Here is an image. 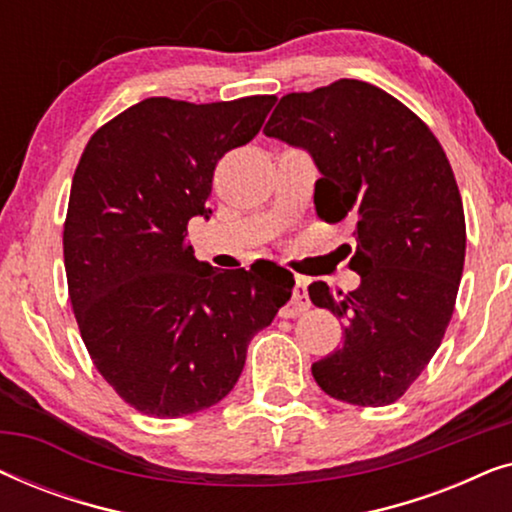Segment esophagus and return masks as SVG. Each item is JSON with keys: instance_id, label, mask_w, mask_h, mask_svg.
Wrapping results in <instances>:
<instances>
[{"instance_id": "1", "label": "esophagus", "mask_w": 512, "mask_h": 512, "mask_svg": "<svg viewBox=\"0 0 512 512\" xmlns=\"http://www.w3.org/2000/svg\"><path fill=\"white\" fill-rule=\"evenodd\" d=\"M307 310H310V298H307V286L305 282H296V286H293V296H291V303L284 307L282 317L286 319H293V317H300V314H305Z\"/></svg>"}]
</instances>
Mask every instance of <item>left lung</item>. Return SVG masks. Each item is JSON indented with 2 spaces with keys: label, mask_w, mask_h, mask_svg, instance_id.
Returning a JSON list of instances; mask_svg holds the SVG:
<instances>
[{
  "label": "left lung",
  "mask_w": 512,
  "mask_h": 512,
  "mask_svg": "<svg viewBox=\"0 0 512 512\" xmlns=\"http://www.w3.org/2000/svg\"><path fill=\"white\" fill-rule=\"evenodd\" d=\"M263 132L310 153L326 223L354 221V291L310 284L345 321L342 347L312 363L338 401L380 408L429 366L450 324L466 256V219L443 146L422 118L366 81L284 95Z\"/></svg>",
  "instance_id": "obj_1"
}]
</instances>
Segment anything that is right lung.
I'll return each instance as SVG.
<instances>
[{
	"label": "right lung",
	"instance_id": "add662e5",
	"mask_svg": "<svg viewBox=\"0 0 512 512\" xmlns=\"http://www.w3.org/2000/svg\"><path fill=\"white\" fill-rule=\"evenodd\" d=\"M275 102L149 97L81 153L62 233L69 300L95 368L144 415L226 398L251 338L291 298L286 268L216 270L186 242L188 221L212 214L216 163L258 135Z\"/></svg>",
	"mask_w": 512,
	"mask_h": 512
}]
</instances>
